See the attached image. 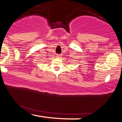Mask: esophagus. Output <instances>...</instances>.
Wrapping results in <instances>:
<instances>
[{
    "label": "esophagus",
    "instance_id": "esophagus-1",
    "mask_svg": "<svg viewBox=\"0 0 122 122\" xmlns=\"http://www.w3.org/2000/svg\"><path fill=\"white\" fill-rule=\"evenodd\" d=\"M57 58H60V57H61V56H62V55L61 54H57Z\"/></svg>",
    "mask_w": 122,
    "mask_h": 122
}]
</instances>
